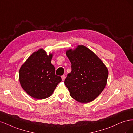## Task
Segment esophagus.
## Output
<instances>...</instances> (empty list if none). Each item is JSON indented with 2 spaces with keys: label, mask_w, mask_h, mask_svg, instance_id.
<instances>
[{
  "label": "esophagus",
  "mask_w": 133,
  "mask_h": 133,
  "mask_svg": "<svg viewBox=\"0 0 133 133\" xmlns=\"http://www.w3.org/2000/svg\"><path fill=\"white\" fill-rule=\"evenodd\" d=\"M62 79L63 81H64V80L65 79V75H62Z\"/></svg>",
  "instance_id": "1"
}]
</instances>
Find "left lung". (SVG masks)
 Returning a JSON list of instances; mask_svg holds the SVG:
<instances>
[{"label": "left lung", "instance_id": "1", "mask_svg": "<svg viewBox=\"0 0 133 133\" xmlns=\"http://www.w3.org/2000/svg\"><path fill=\"white\" fill-rule=\"evenodd\" d=\"M66 54L71 64V71L64 84L71 98L82 103L95 99L105 88L108 70L102 60L84 45L68 49Z\"/></svg>", "mask_w": 133, "mask_h": 133}]
</instances>
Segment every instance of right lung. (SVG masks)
<instances>
[{
  "label": "right lung",
  "instance_id": "obj_1",
  "mask_svg": "<svg viewBox=\"0 0 133 133\" xmlns=\"http://www.w3.org/2000/svg\"><path fill=\"white\" fill-rule=\"evenodd\" d=\"M53 56V53L48 54L41 48L30 55L20 68L21 85L34 99L49 98L62 81L61 77L55 74V68L51 63Z\"/></svg>",
  "mask_w": 133,
  "mask_h": 133
}]
</instances>
